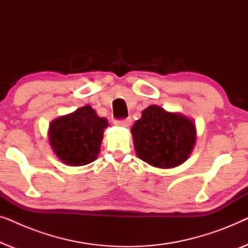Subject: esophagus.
Segmentation results:
<instances>
[{"mask_svg": "<svg viewBox=\"0 0 248 248\" xmlns=\"http://www.w3.org/2000/svg\"><path fill=\"white\" fill-rule=\"evenodd\" d=\"M115 124L118 125V126H130L131 125V120L130 118H123V120H115Z\"/></svg>", "mask_w": 248, "mask_h": 248, "instance_id": "esophagus-1", "label": "esophagus"}]
</instances>
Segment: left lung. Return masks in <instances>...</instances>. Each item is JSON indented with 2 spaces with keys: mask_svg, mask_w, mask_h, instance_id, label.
<instances>
[{
  "mask_svg": "<svg viewBox=\"0 0 248 248\" xmlns=\"http://www.w3.org/2000/svg\"><path fill=\"white\" fill-rule=\"evenodd\" d=\"M138 157L158 168H172L188 158L195 144V125L181 114L149 106L132 127Z\"/></svg>",
  "mask_w": 248,
  "mask_h": 248,
  "instance_id": "left-lung-1",
  "label": "left lung"
}]
</instances>
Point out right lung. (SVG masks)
<instances>
[{
    "instance_id": "right-lung-1",
    "label": "right lung",
    "mask_w": 248,
    "mask_h": 248,
    "mask_svg": "<svg viewBox=\"0 0 248 248\" xmlns=\"http://www.w3.org/2000/svg\"><path fill=\"white\" fill-rule=\"evenodd\" d=\"M107 120L97 116L90 106L81 107L73 114L53 121L49 142L60 160L70 166L93 162L100 150Z\"/></svg>"
}]
</instances>
